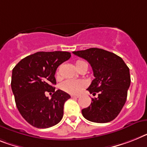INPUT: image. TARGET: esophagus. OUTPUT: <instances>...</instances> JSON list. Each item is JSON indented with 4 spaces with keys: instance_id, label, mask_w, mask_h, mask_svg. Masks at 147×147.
I'll list each match as a JSON object with an SVG mask.
<instances>
[{
    "instance_id": "esophagus-1",
    "label": "esophagus",
    "mask_w": 147,
    "mask_h": 147,
    "mask_svg": "<svg viewBox=\"0 0 147 147\" xmlns=\"http://www.w3.org/2000/svg\"><path fill=\"white\" fill-rule=\"evenodd\" d=\"M79 97H80V95H78V94H71V98H78Z\"/></svg>"
}]
</instances>
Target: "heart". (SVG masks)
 Instances as JSON below:
<instances>
[{
    "label": "heart",
    "mask_w": 147,
    "mask_h": 147,
    "mask_svg": "<svg viewBox=\"0 0 147 147\" xmlns=\"http://www.w3.org/2000/svg\"><path fill=\"white\" fill-rule=\"evenodd\" d=\"M76 66L78 70L82 67H86L88 69V64L84 61H77L76 62ZM86 86L87 83L85 80L70 79L61 83V88L70 94H79Z\"/></svg>",
    "instance_id": "1"
}]
</instances>
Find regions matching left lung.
I'll return each instance as SVG.
<instances>
[{
  "instance_id": "left-lung-1",
  "label": "left lung",
  "mask_w": 147,
  "mask_h": 147,
  "mask_svg": "<svg viewBox=\"0 0 147 147\" xmlns=\"http://www.w3.org/2000/svg\"><path fill=\"white\" fill-rule=\"evenodd\" d=\"M73 53L90 64L94 79L87 90L94 95L98 94L97 98H92L90 106L82 109V116L98 123L112 121L125 104L131 83L129 68L122 58L102 49L90 48Z\"/></svg>"
}]
</instances>
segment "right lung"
<instances>
[{"label":"right lung","mask_w":147,"mask_h":147,"mask_svg":"<svg viewBox=\"0 0 147 147\" xmlns=\"http://www.w3.org/2000/svg\"><path fill=\"white\" fill-rule=\"evenodd\" d=\"M71 56L68 52H38L22 59L13 69L11 88L17 109L34 127L49 128L62 119L64 104L71 96L60 89L55 91L53 85L58 67ZM46 91L53 93L51 99Z\"/></svg>","instance_id":"obj_1"}]
</instances>
